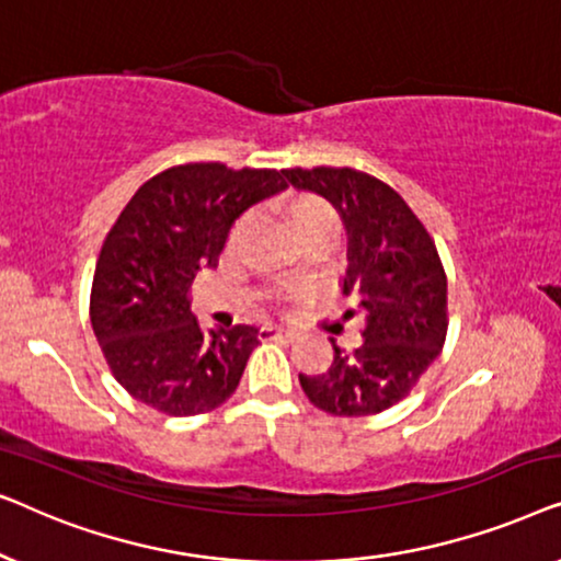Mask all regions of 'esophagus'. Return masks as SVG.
I'll list each match as a JSON object with an SVG mask.
<instances>
[{"label": "esophagus", "mask_w": 561, "mask_h": 561, "mask_svg": "<svg viewBox=\"0 0 561 561\" xmlns=\"http://www.w3.org/2000/svg\"><path fill=\"white\" fill-rule=\"evenodd\" d=\"M260 340H263V342H271V340H294V334L286 332V329H280V327L265 324V327H260Z\"/></svg>", "instance_id": "34e87169"}]
</instances>
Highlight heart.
I'll return each mask as SVG.
<instances>
[{"mask_svg":"<svg viewBox=\"0 0 561 561\" xmlns=\"http://www.w3.org/2000/svg\"><path fill=\"white\" fill-rule=\"evenodd\" d=\"M288 221L290 227H294L298 240H301V237L317 232V229H327V227L336 229V211L334 206L324 202L321 196L298 194L288 202ZM244 229H248V217L234 221L232 232H229V244L240 242Z\"/></svg>","mask_w":561,"mask_h":561,"instance_id":"heart-1","label":"heart"}]
</instances>
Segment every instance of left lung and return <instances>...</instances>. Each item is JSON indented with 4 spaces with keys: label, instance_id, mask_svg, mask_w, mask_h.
Listing matches in <instances>:
<instances>
[{
    "label": "left lung",
    "instance_id": "left-lung-1",
    "mask_svg": "<svg viewBox=\"0 0 561 561\" xmlns=\"http://www.w3.org/2000/svg\"><path fill=\"white\" fill-rule=\"evenodd\" d=\"M283 175L340 211L347 229L342 294L365 313V342L344 352L332 340L329 370L298 375L304 393L332 416L386 411L411 393L447 340V273L436 244L401 194L370 173L317 165Z\"/></svg>",
    "mask_w": 561,
    "mask_h": 561
}]
</instances>
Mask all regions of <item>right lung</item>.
Returning <instances> with one entry per match:
<instances>
[{
	"mask_svg": "<svg viewBox=\"0 0 561 561\" xmlns=\"http://www.w3.org/2000/svg\"><path fill=\"white\" fill-rule=\"evenodd\" d=\"M286 188L273 168L186 163L145 181L114 221L91 283V327L129 396L168 416L214 411L240 386L260 329L198 327L191 286L234 219Z\"/></svg>",
	"mask_w": 561,
	"mask_h": 561,
	"instance_id": "1",
	"label": "right lung"
}]
</instances>
